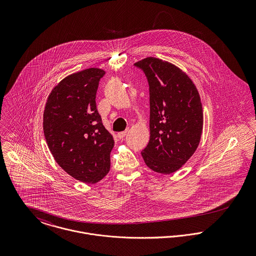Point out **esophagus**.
<instances>
[{
  "label": "esophagus",
  "mask_w": 256,
  "mask_h": 256,
  "mask_svg": "<svg viewBox=\"0 0 256 256\" xmlns=\"http://www.w3.org/2000/svg\"><path fill=\"white\" fill-rule=\"evenodd\" d=\"M129 131H128V129L127 130H125V131H123V132H120V133H118L117 134V136H118V138L119 139H123L126 135H127V133H128Z\"/></svg>",
  "instance_id": "obj_1"
}]
</instances>
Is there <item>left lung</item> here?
<instances>
[{
  "mask_svg": "<svg viewBox=\"0 0 256 256\" xmlns=\"http://www.w3.org/2000/svg\"><path fill=\"white\" fill-rule=\"evenodd\" d=\"M150 90V141L142 156L156 172L178 170L200 143L203 110L191 78L172 63L148 57L134 64Z\"/></svg>",
  "mask_w": 256,
  "mask_h": 256,
  "instance_id": "8db88e82",
  "label": "left lung"
}]
</instances>
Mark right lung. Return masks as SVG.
Returning a JSON list of instances; mask_svg holds the SVG:
<instances>
[{"mask_svg": "<svg viewBox=\"0 0 256 256\" xmlns=\"http://www.w3.org/2000/svg\"><path fill=\"white\" fill-rule=\"evenodd\" d=\"M106 72L90 68L69 74L50 92L43 114L46 143L56 162L84 183L110 172L112 135L102 124L96 96Z\"/></svg>", "mask_w": 256, "mask_h": 256, "instance_id": "right-lung-1", "label": "right lung"}]
</instances>
